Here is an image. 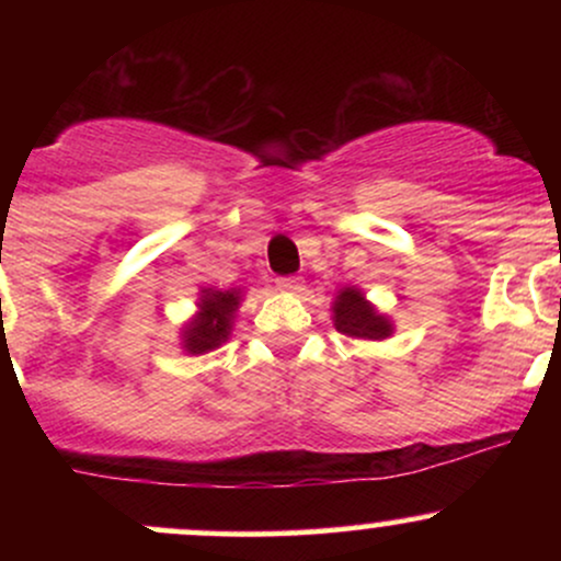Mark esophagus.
<instances>
[{
    "label": "esophagus",
    "mask_w": 561,
    "mask_h": 561,
    "mask_svg": "<svg viewBox=\"0 0 561 561\" xmlns=\"http://www.w3.org/2000/svg\"><path fill=\"white\" fill-rule=\"evenodd\" d=\"M276 287H279L282 293H300L302 282L298 276H279V279H276Z\"/></svg>",
    "instance_id": "obj_1"
}]
</instances>
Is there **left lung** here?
<instances>
[{"label":"left lung","instance_id":"8db88e82","mask_svg":"<svg viewBox=\"0 0 561 561\" xmlns=\"http://www.w3.org/2000/svg\"><path fill=\"white\" fill-rule=\"evenodd\" d=\"M332 324L337 332L358 340H388L396 332L388 313L377 311L375 302L358 287H343L334 295Z\"/></svg>","mask_w":561,"mask_h":561}]
</instances>
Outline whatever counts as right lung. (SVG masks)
<instances>
[{"instance_id":"right-lung-1","label":"right lung","mask_w":561,"mask_h":561,"mask_svg":"<svg viewBox=\"0 0 561 561\" xmlns=\"http://www.w3.org/2000/svg\"><path fill=\"white\" fill-rule=\"evenodd\" d=\"M242 302V289H216V287H203L197 298V311L182 324V351L186 356H203V353L216 351L231 337L234 330L237 311H240Z\"/></svg>"}]
</instances>
